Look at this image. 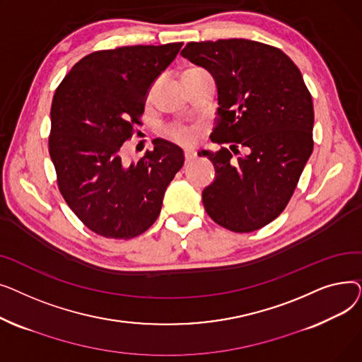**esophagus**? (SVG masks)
<instances>
[{
    "mask_svg": "<svg viewBox=\"0 0 362 362\" xmlns=\"http://www.w3.org/2000/svg\"><path fill=\"white\" fill-rule=\"evenodd\" d=\"M195 157H197V154L194 151H189V149L185 151V161L186 163H191L192 160H195Z\"/></svg>",
    "mask_w": 362,
    "mask_h": 362,
    "instance_id": "1",
    "label": "esophagus"
}]
</instances>
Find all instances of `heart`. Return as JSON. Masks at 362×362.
Segmentation results:
<instances>
[{
    "mask_svg": "<svg viewBox=\"0 0 362 362\" xmlns=\"http://www.w3.org/2000/svg\"><path fill=\"white\" fill-rule=\"evenodd\" d=\"M167 135L180 144H189L195 139V132L191 127L173 126L167 130Z\"/></svg>",
    "mask_w": 362,
    "mask_h": 362,
    "instance_id": "heart-1",
    "label": "heart"
}]
</instances>
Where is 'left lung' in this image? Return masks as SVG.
<instances>
[{
  "mask_svg": "<svg viewBox=\"0 0 362 362\" xmlns=\"http://www.w3.org/2000/svg\"><path fill=\"white\" fill-rule=\"evenodd\" d=\"M180 54L216 81L211 141L249 151L236 162L229 148L199 152L217 175L202 191L205 211L232 232L258 230L286 208L313 152L311 93L296 64L267 44L236 37L189 42Z\"/></svg>",
  "mask_w": 362,
  "mask_h": 362,
  "instance_id": "1",
  "label": "left lung"
}]
</instances>
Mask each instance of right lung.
I'll list each match as a JSON object with an SVG mask.
<instances>
[{
  "instance_id": "right-lung-1",
  "label": "right lung",
  "mask_w": 362,
  "mask_h": 362,
  "mask_svg": "<svg viewBox=\"0 0 362 362\" xmlns=\"http://www.w3.org/2000/svg\"><path fill=\"white\" fill-rule=\"evenodd\" d=\"M183 42L101 49L76 63L55 89L49 156L59 189L78 218L100 236L130 239L157 220L167 186L185 163L164 139L126 164L122 146L135 133L149 86Z\"/></svg>"
}]
</instances>
